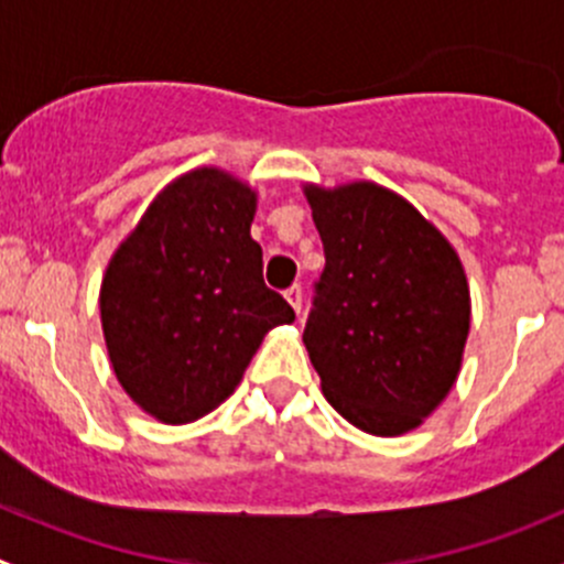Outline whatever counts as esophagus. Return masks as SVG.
I'll use <instances>...</instances> for the list:
<instances>
[{
  "mask_svg": "<svg viewBox=\"0 0 564 564\" xmlns=\"http://www.w3.org/2000/svg\"><path fill=\"white\" fill-rule=\"evenodd\" d=\"M283 297L289 300V305H292L294 311H303V286H300V283H294V286H289L286 292H283Z\"/></svg>",
  "mask_w": 564,
  "mask_h": 564,
  "instance_id": "34e87169",
  "label": "esophagus"
}]
</instances>
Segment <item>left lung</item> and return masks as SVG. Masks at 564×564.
<instances>
[{
    "instance_id": "1",
    "label": "left lung",
    "mask_w": 564,
    "mask_h": 564,
    "mask_svg": "<svg viewBox=\"0 0 564 564\" xmlns=\"http://www.w3.org/2000/svg\"><path fill=\"white\" fill-rule=\"evenodd\" d=\"M303 193L327 259L303 333L324 398L366 434L414 431L464 360L471 303L456 248L377 182Z\"/></svg>"
}]
</instances>
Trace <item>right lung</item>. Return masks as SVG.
I'll use <instances>...</instances> for the list:
<instances>
[{"instance_id": "right-lung-1", "label": "right lung", "mask_w": 564, "mask_h": 564, "mask_svg": "<svg viewBox=\"0 0 564 564\" xmlns=\"http://www.w3.org/2000/svg\"><path fill=\"white\" fill-rule=\"evenodd\" d=\"M256 191L215 166L169 182L119 242L100 283L104 338L122 390L166 425L193 423L240 384L294 311L261 278Z\"/></svg>"}]
</instances>
